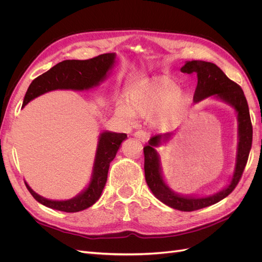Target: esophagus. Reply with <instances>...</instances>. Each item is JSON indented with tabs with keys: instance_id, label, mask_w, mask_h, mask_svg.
<instances>
[{
	"instance_id": "obj_1",
	"label": "esophagus",
	"mask_w": 262,
	"mask_h": 262,
	"mask_svg": "<svg viewBox=\"0 0 262 262\" xmlns=\"http://www.w3.org/2000/svg\"><path fill=\"white\" fill-rule=\"evenodd\" d=\"M134 138H137L139 141L143 142V143H145V142L148 140V134L145 132V131H137L136 133L133 134Z\"/></svg>"
}]
</instances>
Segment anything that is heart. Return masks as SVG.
I'll list each match as a JSON object with an SVG mask.
<instances>
[{
  "label": "heart",
  "mask_w": 262,
  "mask_h": 262,
  "mask_svg": "<svg viewBox=\"0 0 262 262\" xmlns=\"http://www.w3.org/2000/svg\"><path fill=\"white\" fill-rule=\"evenodd\" d=\"M173 85L155 82H141L132 86L125 95V105L119 104L116 114L122 119L149 117L156 112V122L167 125L179 117L187 104L184 91H173Z\"/></svg>",
  "instance_id": "b5f03b06"
}]
</instances>
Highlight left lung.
I'll return each mask as SVG.
<instances>
[{
    "label": "left lung",
    "instance_id": "obj_1",
    "mask_svg": "<svg viewBox=\"0 0 262 262\" xmlns=\"http://www.w3.org/2000/svg\"><path fill=\"white\" fill-rule=\"evenodd\" d=\"M182 73H195L198 77L196 89L193 95L195 104L205 98L217 99L231 106L237 116V149L233 175L228 185L219 192L210 195H192L178 193L168 186L165 180L160 154L157 147L169 141L173 132L157 134L149 139L144 147L145 180L150 191L168 207L179 211H195L210 207L223 200L231 193L243 175L247 163L252 142V125L250 121L247 100L239 85L231 81L216 64L200 60L186 61L180 69Z\"/></svg>",
    "mask_w": 262,
    "mask_h": 262
}]
</instances>
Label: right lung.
Instances as JSON below:
<instances>
[{
  "instance_id": "1",
  "label": "right lung",
  "mask_w": 262,
  "mask_h": 262,
  "mask_svg": "<svg viewBox=\"0 0 262 262\" xmlns=\"http://www.w3.org/2000/svg\"><path fill=\"white\" fill-rule=\"evenodd\" d=\"M116 53L100 54L90 60H66L47 71L31 82L24 97L23 107L29 101L51 91H89L99 86L116 64ZM126 139L125 133L102 131L99 134L91 180L82 191L69 200H51L36 193L25 181L29 192L47 208L68 213L83 211L99 199L105 188L109 165L116 157L119 147Z\"/></svg>"
}]
</instances>
